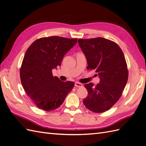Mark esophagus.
Wrapping results in <instances>:
<instances>
[{"label": "esophagus", "mask_w": 146, "mask_h": 146, "mask_svg": "<svg viewBox=\"0 0 146 146\" xmlns=\"http://www.w3.org/2000/svg\"><path fill=\"white\" fill-rule=\"evenodd\" d=\"M75 86L78 87V88H81L83 86V85L80 83H78V82H76L75 83Z\"/></svg>", "instance_id": "34e87169"}]
</instances>
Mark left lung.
<instances>
[{"instance_id":"8db88e82","label":"left lung","mask_w":146,"mask_h":146,"mask_svg":"<svg viewBox=\"0 0 146 146\" xmlns=\"http://www.w3.org/2000/svg\"><path fill=\"white\" fill-rule=\"evenodd\" d=\"M78 42L87 60L89 70H94L100 82L96 86L85 85L88 96L83 102L90 111L103 113L110 110L121 98L128 80L124 55L114 42L104 38L78 39Z\"/></svg>"}]
</instances>
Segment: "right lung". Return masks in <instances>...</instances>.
<instances>
[{"label":"right lung","instance_id":"right-lung-1","mask_svg":"<svg viewBox=\"0 0 146 146\" xmlns=\"http://www.w3.org/2000/svg\"><path fill=\"white\" fill-rule=\"evenodd\" d=\"M77 39L60 36L36 39L26 51L20 69L21 83L27 94L39 109L49 111L63 104L74 83L62 82L52 73L61 65L64 56Z\"/></svg>","mask_w":146,"mask_h":146}]
</instances>
